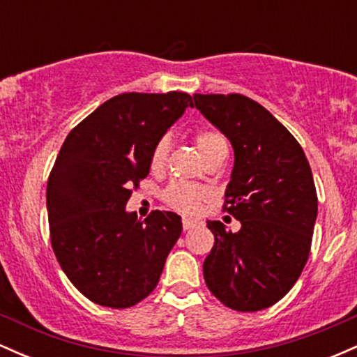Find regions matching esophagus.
<instances>
[{
	"instance_id": "obj_1",
	"label": "esophagus",
	"mask_w": 357,
	"mask_h": 357,
	"mask_svg": "<svg viewBox=\"0 0 357 357\" xmlns=\"http://www.w3.org/2000/svg\"><path fill=\"white\" fill-rule=\"evenodd\" d=\"M196 225V221L195 220H191V218H183V230H191L192 227H195Z\"/></svg>"
}]
</instances>
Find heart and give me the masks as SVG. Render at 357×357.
Segmentation results:
<instances>
[{
  "instance_id": "b5f03b06",
  "label": "heart",
  "mask_w": 357,
  "mask_h": 357,
  "mask_svg": "<svg viewBox=\"0 0 357 357\" xmlns=\"http://www.w3.org/2000/svg\"><path fill=\"white\" fill-rule=\"evenodd\" d=\"M195 144L198 147L199 154L203 155L204 161L211 159L213 155L227 151V141L216 130H199L195 134ZM167 153H169V139L161 137L151 153V169L158 171L165 166ZM165 202L174 208L176 211L192 213L198 210L203 199L208 198V192L204 188L196 186L190 183H173L165 190Z\"/></svg>"
}]
</instances>
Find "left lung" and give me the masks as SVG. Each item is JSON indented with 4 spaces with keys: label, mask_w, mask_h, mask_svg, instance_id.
Masks as SVG:
<instances>
[{
    "label": "left lung",
    "mask_w": 357,
    "mask_h": 357,
    "mask_svg": "<svg viewBox=\"0 0 357 357\" xmlns=\"http://www.w3.org/2000/svg\"><path fill=\"white\" fill-rule=\"evenodd\" d=\"M192 100L235 151L223 210L241 223L231 233L208 221L215 245L204 282L221 304L257 312L277 304L307 264L317 218L312 171L297 139L258 102L241 93H195Z\"/></svg>",
    "instance_id": "8db88e82"
}]
</instances>
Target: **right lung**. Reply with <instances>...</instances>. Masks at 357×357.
Here are the masks:
<instances>
[{
    "mask_svg": "<svg viewBox=\"0 0 357 357\" xmlns=\"http://www.w3.org/2000/svg\"><path fill=\"white\" fill-rule=\"evenodd\" d=\"M192 105L190 93L112 97L70 130L47 184L52 248L89 301L126 309L158 285L181 235V216L127 213L132 188L149 174L155 142Z\"/></svg>",
    "mask_w": 357,
    "mask_h": 357,
    "instance_id": "1",
    "label": "right lung"
}]
</instances>
